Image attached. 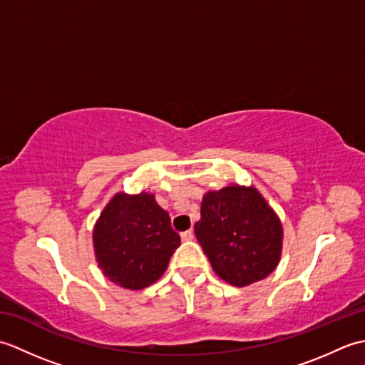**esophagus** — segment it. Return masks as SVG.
Instances as JSON below:
<instances>
[{
	"label": "esophagus",
	"instance_id": "34e87169",
	"mask_svg": "<svg viewBox=\"0 0 365 365\" xmlns=\"http://www.w3.org/2000/svg\"><path fill=\"white\" fill-rule=\"evenodd\" d=\"M180 237H182V242H191V240L195 238V232H192V230L182 232Z\"/></svg>",
	"mask_w": 365,
	"mask_h": 365
}]
</instances>
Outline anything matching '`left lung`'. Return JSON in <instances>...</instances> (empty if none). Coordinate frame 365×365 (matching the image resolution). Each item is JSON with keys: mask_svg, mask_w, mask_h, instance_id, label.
<instances>
[{"mask_svg": "<svg viewBox=\"0 0 365 365\" xmlns=\"http://www.w3.org/2000/svg\"><path fill=\"white\" fill-rule=\"evenodd\" d=\"M195 234L215 273L234 287L265 279L282 255V222L252 185L207 191Z\"/></svg>", "mask_w": 365, "mask_h": 365, "instance_id": "obj_1", "label": "left lung"}]
</instances>
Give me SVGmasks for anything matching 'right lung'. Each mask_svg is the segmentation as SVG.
<instances>
[{"label": "right lung", "instance_id": "1", "mask_svg": "<svg viewBox=\"0 0 365 365\" xmlns=\"http://www.w3.org/2000/svg\"><path fill=\"white\" fill-rule=\"evenodd\" d=\"M92 242L98 268L111 282L141 290L165 274L180 237L152 192L119 191L100 213Z\"/></svg>", "mask_w": 365, "mask_h": 365}]
</instances>
